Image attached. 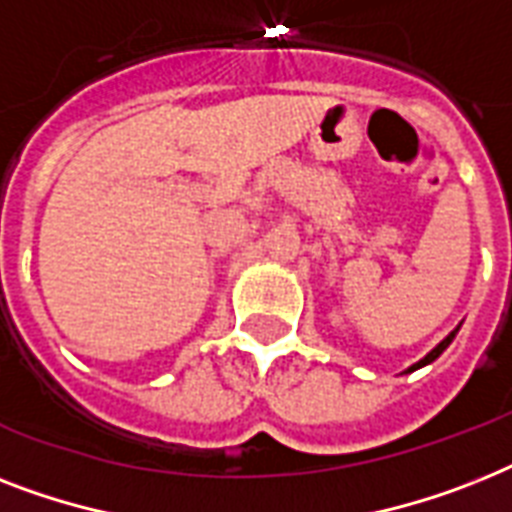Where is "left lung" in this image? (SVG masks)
<instances>
[{
	"instance_id": "left-lung-1",
	"label": "left lung",
	"mask_w": 512,
	"mask_h": 512,
	"mask_svg": "<svg viewBox=\"0 0 512 512\" xmlns=\"http://www.w3.org/2000/svg\"><path fill=\"white\" fill-rule=\"evenodd\" d=\"M460 326H463V323H460ZM460 326H458V328H452L450 334L444 336L442 342L436 344V347H434V350L429 352V355H426V357H421V360H418V363H413V365H410V368H407L405 373H413V371H418V368H423V365H431V363H434L436 357L442 355V352L447 350V347H450V344H452V339H455V334H458V331H460Z\"/></svg>"
}]
</instances>
